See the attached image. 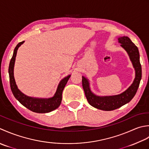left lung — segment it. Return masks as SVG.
<instances>
[{
    "label": "left lung",
    "mask_w": 149,
    "mask_h": 149,
    "mask_svg": "<svg viewBox=\"0 0 149 149\" xmlns=\"http://www.w3.org/2000/svg\"><path fill=\"white\" fill-rule=\"evenodd\" d=\"M118 42L128 53L136 72L134 81L125 91L115 96H96L91 91L88 79L82 77V86L88 102L93 107L100 110L113 111L129 103L137 92L141 79V65L137 46L127 36L118 38Z\"/></svg>",
    "instance_id": "1"
}]
</instances>
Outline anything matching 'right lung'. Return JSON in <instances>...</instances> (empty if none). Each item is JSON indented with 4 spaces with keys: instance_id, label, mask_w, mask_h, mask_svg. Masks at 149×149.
Wrapping results in <instances>:
<instances>
[{
    "instance_id": "obj_1",
    "label": "right lung",
    "mask_w": 149,
    "mask_h": 149,
    "mask_svg": "<svg viewBox=\"0 0 149 149\" xmlns=\"http://www.w3.org/2000/svg\"><path fill=\"white\" fill-rule=\"evenodd\" d=\"M24 42L22 41L19 42L15 47L13 54L10 62L9 65V76H10V87L12 93L14 95L15 98L19 101L21 104L23 105L24 107L28 108L30 111L37 113H49L51 111L55 110L56 109L59 107L62 102V95L63 90L64 89L65 85L68 82V80L70 78L71 75H68V77L63 78L60 81L56 91L54 95L52 98H37L30 97L24 95L18 89V87L15 82L14 78V65L15 62V57L17 55V50L19 47Z\"/></svg>"
}]
</instances>
